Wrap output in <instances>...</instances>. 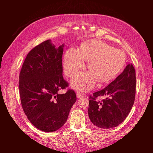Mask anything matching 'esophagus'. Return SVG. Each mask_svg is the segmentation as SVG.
I'll return each mask as SVG.
<instances>
[{"instance_id": "1", "label": "esophagus", "mask_w": 153, "mask_h": 153, "mask_svg": "<svg viewBox=\"0 0 153 153\" xmlns=\"http://www.w3.org/2000/svg\"><path fill=\"white\" fill-rule=\"evenodd\" d=\"M76 96H77L78 98H80V97H82V96H84V94H83L82 92H80V91H78L77 93H76Z\"/></svg>"}]
</instances>
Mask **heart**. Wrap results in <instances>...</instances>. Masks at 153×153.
<instances>
[{"label":"heart","mask_w":153,"mask_h":153,"mask_svg":"<svg viewBox=\"0 0 153 153\" xmlns=\"http://www.w3.org/2000/svg\"><path fill=\"white\" fill-rule=\"evenodd\" d=\"M89 61L90 71L82 73L73 78L72 85L76 89L89 90L93 87L96 80L107 82L119 73L126 62V55L122 50L98 40L89 41L82 45L80 52L74 48L66 53L64 69L69 77L75 76L85 66L84 61Z\"/></svg>","instance_id":"1"}]
</instances>
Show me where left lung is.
<instances>
[{
	"label": "left lung",
	"instance_id": "left-lung-1",
	"mask_svg": "<svg viewBox=\"0 0 153 153\" xmlns=\"http://www.w3.org/2000/svg\"><path fill=\"white\" fill-rule=\"evenodd\" d=\"M135 69L128 64L123 71L104 89L89 96L91 121L100 128L116 127L127 117L135 98ZM100 96L105 98L97 101Z\"/></svg>",
	"mask_w": 153,
	"mask_h": 153
}]
</instances>
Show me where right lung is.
<instances>
[{"label":"right lung","instance_id":"1","mask_svg":"<svg viewBox=\"0 0 153 153\" xmlns=\"http://www.w3.org/2000/svg\"><path fill=\"white\" fill-rule=\"evenodd\" d=\"M64 45L55 48L47 40L27 54L19 76V91L22 108L34 126L45 132H52L66 122L75 103V91H59L69 84L62 76Z\"/></svg>","mask_w":153,"mask_h":153}]
</instances>
